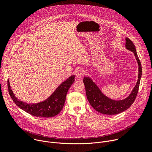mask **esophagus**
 <instances>
[{"label":"esophagus","instance_id":"34e87169","mask_svg":"<svg viewBox=\"0 0 152 152\" xmlns=\"http://www.w3.org/2000/svg\"><path fill=\"white\" fill-rule=\"evenodd\" d=\"M84 74H85L84 69H83V68H79V69H77V71L76 72V77L77 78H80L84 75Z\"/></svg>","mask_w":152,"mask_h":152}]
</instances>
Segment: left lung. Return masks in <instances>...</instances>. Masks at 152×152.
<instances>
[{
    "label": "left lung",
    "instance_id": "8db88e82",
    "mask_svg": "<svg viewBox=\"0 0 152 152\" xmlns=\"http://www.w3.org/2000/svg\"><path fill=\"white\" fill-rule=\"evenodd\" d=\"M126 48L134 53L138 64V79L136 84L129 95L124 99L114 100L104 95L93 80L89 77H84L83 82L86 87L87 99L90 105L98 112L107 115L118 114L128 109L132 104L136 98L140 80L142 76V66L137 56L136 49L133 43L130 39L126 38Z\"/></svg>",
    "mask_w": 152,
    "mask_h": 152
}]
</instances>
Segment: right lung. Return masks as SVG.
Instances as JSON below:
<instances>
[{
  "instance_id": "right-lung-1",
  "label": "right lung",
  "mask_w": 152,
  "mask_h": 152,
  "mask_svg": "<svg viewBox=\"0 0 152 152\" xmlns=\"http://www.w3.org/2000/svg\"><path fill=\"white\" fill-rule=\"evenodd\" d=\"M75 75L71 76L56 89L52 95L43 102L37 103H27L15 96L8 80L9 94L15 103L25 112L35 117H53L62 110L66 99L68 89L75 82Z\"/></svg>"
}]
</instances>
